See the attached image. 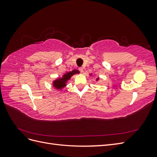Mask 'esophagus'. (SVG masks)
Segmentation results:
<instances>
[{"label": "esophagus", "instance_id": "esophagus-1", "mask_svg": "<svg viewBox=\"0 0 157 157\" xmlns=\"http://www.w3.org/2000/svg\"><path fill=\"white\" fill-rule=\"evenodd\" d=\"M78 70L80 71V72H83V68L82 67H79Z\"/></svg>", "mask_w": 157, "mask_h": 157}]
</instances>
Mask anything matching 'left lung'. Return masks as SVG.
Instances as JSON below:
<instances>
[{
  "mask_svg": "<svg viewBox=\"0 0 157 157\" xmlns=\"http://www.w3.org/2000/svg\"><path fill=\"white\" fill-rule=\"evenodd\" d=\"M99 80V78H98L96 79V80Z\"/></svg>",
  "mask_w": 157,
  "mask_h": 157,
  "instance_id": "left-lung-1",
  "label": "left lung"
}]
</instances>
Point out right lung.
Instances as JSON below:
<instances>
[{
    "label": "right lung",
    "mask_w": 157,
    "mask_h": 157,
    "mask_svg": "<svg viewBox=\"0 0 157 157\" xmlns=\"http://www.w3.org/2000/svg\"><path fill=\"white\" fill-rule=\"evenodd\" d=\"M77 73H79V71L78 70H73L71 72H68L66 74H64L62 78H58L57 80H54L53 82V86L57 89H61L64 88L66 86V82H67V80L70 79V78L72 77L73 75H75Z\"/></svg>",
    "instance_id": "1"
}]
</instances>
